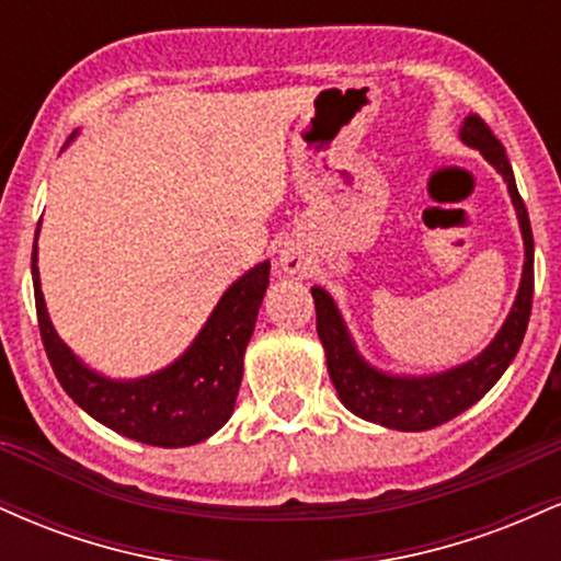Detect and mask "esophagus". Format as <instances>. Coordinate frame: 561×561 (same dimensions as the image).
Returning <instances> with one entry per match:
<instances>
[{
    "mask_svg": "<svg viewBox=\"0 0 561 561\" xmlns=\"http://www.w3.org/2000/svg\"><path fill=\"white\" fill-rule=\"evenodd\" d=\"M279 263L287 274H300V272H306L308 259H306V253H302L300 244L287 242L285 248L279 250Z\"/></svg>",
    "mask_w": 561,
    "mask_h": 561,
    "instance_id": "34e87169",
    "label": "esophagus"
}]
</instances>
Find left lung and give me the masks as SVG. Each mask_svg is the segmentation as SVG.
<instances>
[{
  "label": "left lung",
  "mask_w": 561,
  "mask_h": 561,
  "mask_svg": "<svg viewBox=\"0 0 561 561\" xmlns=\"http://www.w3.org/2000/svg\"><path fill=\"white\" fill-rule=\"evenodd\" d=\"M461 139L469 147L480 150L495 171L504 176L512 195L514 210H517L519 227H523L525 240V268L523 285H519L517 300H514L512 313L495 334V340L478 358L469 364L456 366V369L443 371L433 377H390L382 371L371 369L369 364L358 356L351 343L343 319H340L334 300L321 287H313V302H317V332L327 353V369L337 390L340 401L356 416L366 422L382 424V427L405 430V433H420V430H433L437 424L454 420L469 405L478 403L488 390L499 382L506 366L517 356L523 345L527 321H530L533 308V229L527 218L525 199L519 197L517 182H514L512 163H508L504 145L495 139L491 126L480 118L478 113L469 115L461 126Z\"/></svg>",
  "instance_id": "left-lung-1"
}]
</instances>
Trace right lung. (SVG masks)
<instances>
[{"instance_id":"1","label":"right lung","mask_w":561,"mask_h":561,"mask_svg":"<svg viewBox=\"0 0 561 561\" xmlns=\"http://www.w3.org/2000/svg\"><path fill=\"white\" fill-rule=\"evenodd\" d=\"M38 332L57 382L76 403L115 433L160 448H182L224 427L234 411L242 382V356L268 287V263L237 279L195 343L179 362L158 375L115 382L87 369L57 337L38 287L36 244L31 255Z\"/></svg>"}]
</instances>
